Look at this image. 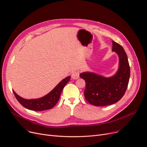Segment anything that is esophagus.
Here are the masks:
<instances>
[{
  "label": "esophagus",
  "mask_w": 147,
  "mask_h": 147,
  "mask_svg": "<svg viewBox=\"0 0 147 147\" xmlns=\"http://www.w3.org/2000/svg\"><path fill=\"white\" fill-rule=\"evenodd\" d=\"M71 77L74 80H77L80 77V73L78 71H74L72 72V75H71Z\"/></svg>",
  "instance_id": "34e87169"
}]
</instances>
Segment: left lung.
I'll return each mask as SVG.
<instances>
[{
    "instance_id": "left-lung-1",
    "label": "left lung",
    "mask_w": 147,
    "mask_h": 147,
    "mask_svg": "<svg viewBox=\"0 0 147 147\" xmlns=\"http://www.w3.org/2000/svg\"><path fill=\"white\" fill-rule=\"evenodd\" d=\"M112 43V51H115L119 59L118 70L113 76L106 78L89 72L80 75L85 81V98L95 106H106L117 102L122 98L127 87L130 67L127 55L122 46L114 41Z\"/></svg>"
}]
</instances>
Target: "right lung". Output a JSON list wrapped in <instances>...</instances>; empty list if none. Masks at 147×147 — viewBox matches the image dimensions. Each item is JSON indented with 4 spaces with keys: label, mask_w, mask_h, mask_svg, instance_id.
Segmentation results:
<instances>
[{
    "label": "right lung",
    "mask_w": 147,
    "mask_h": 147,
    "mask_svg": "<svg viewBox=\"0 0 147 147\" xmlns=\"http://www.w3.org/2000/svg\"><path fill=\"white\" fill-rule=\"evenodd\" d=\"M71 80L69 76L60 81L53 90H51L45 96L36 99H25L19 96L13 90L16 98L20 104L26 109L33 111H43L52 109L59 100L60 94L66 84Z\"/></svg>",
    "instance_id": "obj_1"
}]
</instances>
